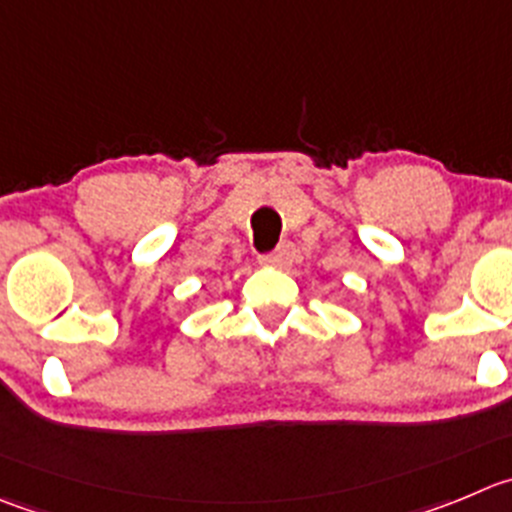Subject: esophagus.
Listing matches in <instances>:
<instances>
[{"instance_id":"34e87169","label":"esophagus","mask_w":512,"mask_h":512,"mask_svg":"<svg viewBox=\"0 0 512 512\" xmlns=\"http://www.w3.org/2000/svg\"><path fill=\"white\" fill-rule=\"evenodd\" d=\"M294 253H296L294 243H279L274 251L264 253V256H261V264L274 266V269H286V266L294 261Z\"/></svg>"}]
</instances>
